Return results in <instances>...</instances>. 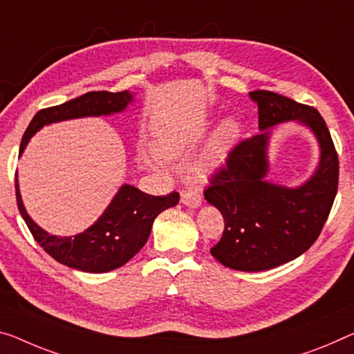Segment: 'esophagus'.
<instances>
[{"mask_svg":"<svg viewBox=\"0 0 354 354\" xmlns=\"http://www.w3.org/2000/svg\"><path fill=\"white\" fill-rule=\"evenodd\" d=\"M182 203L189 209H198L203 204V198L198 193V189L194 188H187L182 192Z\"/></svg>","mask_w":354,"mask_h":354,"instance_id":"34e87169","label":"esophagus"}]
</instances>
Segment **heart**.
Instances as JSON below:
<instances>
[{
    "instance_id": "b5f03b06",
    "label": "heart",
    "mask_w": 354,
    "mask_h": 354,
    "mask_svg": "<svg viewBox=\"0 0 354 354\" xmlns=\"http://www.w3.org/2000/svg\"><path fill=\"white\" fill-rule=\"evenodd\" d=\"M241 123L236 118L227 117L218 123V127L214 129L210 138L205 144L203 153L196 160L193 171L201 177H207L214 174L225 165L227 156L236 147L239 138H241ZM165 155H174V151L162 150Z\"/></svg>"
}]
</instances>
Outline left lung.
Listing matches in <instances>:
<instances>
[{"label":"left lung","instance_id":"1","mask_svg":"<svg viewBox=\"0 0 354 354\" xmlns=\"http://www.w3.org/2000/svg\"><path fill=\"white\" fill-rule=\"evenodd\" d=\"M248 96L258 104L261 133L231 151L204 198L225 220L212 257L234 270L261 272L296 259L317 241L337 194L339 158L317 109L266 90ZM286 121L306 126L320 149L317 169L297 187L267 180L271 133Z\"/></svg>","mask_w":354,"mask_h":354}]
</instances>
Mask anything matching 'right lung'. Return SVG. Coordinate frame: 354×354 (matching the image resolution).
<instances>
[{
    "mask_svg": "<svg viewBox=\"0 0 354 354\" xmlns=\"http://www.w3.org/2000/svg\"><path fill=\"white\" fill-rule=\"evenodd\" d=\"M134 102L131 91H90L63 104L42 109L32 117L21 138L20 156L30 139L47 124L74 120L85 117H107L127 111ZM15 194L21 218L25 220L36 242L50 257L68 266L90 274H104L127 264L147 243L151 226L162 210L178 203V193L167 196H151L129 183H123L111 203L93 225L75 236L59 237L35 223L21 201L19 177L15 176Z\"/></svg>",
    "mask_w": 354,
    "mask_h": 354,
    "instance_id": "obj_1",
    "label": "right lung"
}]
</instances>
